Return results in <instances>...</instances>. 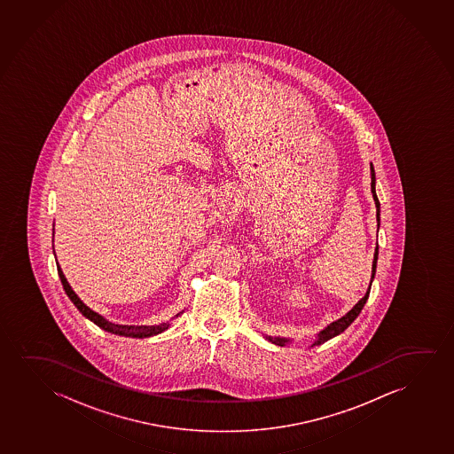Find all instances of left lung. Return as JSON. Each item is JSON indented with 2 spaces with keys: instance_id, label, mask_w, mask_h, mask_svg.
Segmentation results:
<instances>
[{
  "instance_id": "left-lung-1",
  "label": "left lung",
  "mask_w": 454,
  "mask_h": 454,
  "mask_svg": "<svg viewBox=\"0 0 454 454\" xmlns=\"http://www.w3.org/2000/svg\"><path fill=\"white\" fill-rule=\"evenodd\" d=\"M371 192H372V198H374L375 208H377V225H380V202H379V198H377V193H375V171L374 167H372V163H371ZM377 258H379V246L375 247L374 252V261H372V275H371V285H372V279L375 277V269H377ZM371 285H369L368 291L364 294L362 300L356 302V306L345 315V317H341L340 320L333 321L331 323L329 326L325 327L320 333H318V339L315 341L314 345H321V343H325L327 340L333 339L335 335H339V333H343L346 327L351 325L352 321L356 320L358 314L362 312L363 306H364V302L368 301L369 292H371ZM269 341H272L273 345L278 346H286L291 340L287 339H279V337H266Z\"/></svg>"
}]
</instances>
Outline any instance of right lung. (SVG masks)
Returning a JSON list of instances; mask_svg holds the SVG:
<instances>
[{
	"mask_svg": "<svg viewBox=\"0 0 454 454\" xmlns=\"http://www.w3.org/2000/svg\"><path fill=\"white\" fill-rule=\"evenodd\" d=\"M57 270H59V277H60L63 289L67 292V295L69 296V300L74 302V306L79 309L83 317H86L88 320H91L94 325H98V327H102L105 331H108V333H117V335H123V337L146 339V337L158 335V333H163L165 329H168V321L162 323V325H158V326H128V325H114V323H111V321L106 320V318H103L102 315H98V312H94L92 309L88 308L85 302L80 300L77 294L71 289V286L67 283V279L65 278V275L61 272V267L59 266V264H57ZM177 315H176V317H177Z\"/></svg>",
	"mask_w": 454,
	"mask_h": 454,
	"instance_id": "right-lung-1",
	"label": "right lung"
}]
</instances>
